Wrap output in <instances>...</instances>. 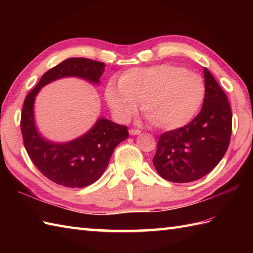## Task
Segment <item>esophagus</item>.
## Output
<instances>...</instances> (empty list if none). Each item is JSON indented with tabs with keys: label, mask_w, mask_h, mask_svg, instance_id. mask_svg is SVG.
Masks as SVG:
<instances>
[{
	"label": "esophagus",
	"mask_w": 253,
	"mask_h": 253,
	"mask_svg": "<svg viewBox=\"0 0 253 253\" xmlns=\"http://www.w3.org/2000/svg\"><path fill=\"white\" fill-rule=\"evenodd\" d=\"M140 130H139V129H130L129 130V133H130V135L131 136H137V135H140Z\"/></svg>",
	"instance_id": "34e87169"
}]
</instances>
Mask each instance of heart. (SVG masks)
Masks as SVG:
<instances>
[{
    "label": "heart",
    "instance_id": "1",
    "mask_svg": "<svg viewBox=\"0 0 253 253\" xmlns=\"http://www.w3.org/2000/svg\"><path fill=\"white\" fill-rule=\"evenodd\" d=\"M204 93L200 75L171 64H161L128 69L122 74L120 83H109L105 99L121 121L129 120L139 101H142L143 114L152 126L174 130L196 116Z\"/></svg>",
    "mask_w": 253,
    "mask_h": 253
}]
</instances>
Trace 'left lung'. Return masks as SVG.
I'll return each instance as SVG.
<instances>
[{"label": "left lung", "instance_id": "8db88e82", "mask_svg": "<svg viewBox=\"0 0 253 253\" xmlns=\"http://www.w3.org/2000/svg\"><path fill=\"white\" fill-rule=\"evenodd\" d=\"M203 75L201 112L186 126L159 138L154 168L171 182L200 179L219 163L229 146L233 115L228 99L208 68H203Z\"/></svg>", "mask_w": 253, "mask_h": 253}]
</instances>
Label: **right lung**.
<instances>
[{
    "label": "right lung",
    "mask_w": 253,
    "mask_h": 253,
    "mask_svg": "<svg viewBox=\"0 0 253 253\" xmlns=\"http://www.w3.org/2000/svg\"><path fill=\"white\" fill-rule=\"evenodd\" d=\"M105 64L84 57H72L47 71L26 96L20 128L29 158L46 178L68 188L93 184L104 173L114 149L128 138L126 126L99 118L84 135L68 142H52L38 131L34 105L42 87L64 77H78L100 84Z\"/></svg>",
    "instance_id": "right-lung-1"
}]
</instances>
